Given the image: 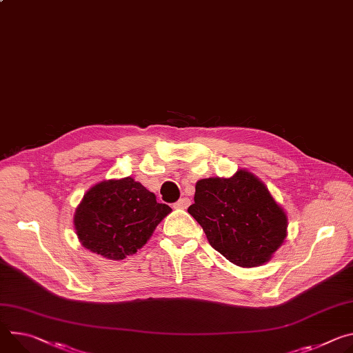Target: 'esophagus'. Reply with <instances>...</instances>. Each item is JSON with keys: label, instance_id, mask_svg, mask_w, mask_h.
<instances>
[{"label": "esophagus", "instance_id": "34e87169", "mask_svg": "<svg viewBox=\"0 0 353 353\" xmlns=\"http://www.w3.org/2000/svg\"><path fill=\"white\" fill-rule=\"evenodd\" d=\"M190 199H180L177 203H174V208H180V210H185L190 205Z\"/></svg>", "mask_w": 353, "mask_h": 353}]
</instances>
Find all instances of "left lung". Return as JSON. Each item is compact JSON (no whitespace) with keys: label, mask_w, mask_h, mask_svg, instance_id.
<instances>
[{"label":"left lung","mask_w":353,"mask_h":353,"mask_svg":"<svg viewBox=\"0 0 353 353\" xmlns=\"http://www.w3.org/2000/svg\"><path fill=\"white\" fill-rule=\"evenodd\" d=\"M188 214L200 223L210 245L241 268L266 263L287 235V216L266 185L238 170L230 179L211 177L196 184Z\"/></svg>","instance_id":"left-lung-1"}]
</instances>
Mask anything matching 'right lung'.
<instances>
[{
	"mask_svg": "<svg viewBox=\"0 0 353 353\" xmlns=\"http://www.w3.org/2000/svg\"><path fill=\"white\" fill-rule=\"evenodd\" d=\"M172 208L131 177L101 181L83 197L74 215L81 245L111 261L141 249Z\"/></svg>",
	"mask_w": 353,
	"mask_h": 353,
	"instance_id": "1",
	"label": "right lung"
}]
</instances>
